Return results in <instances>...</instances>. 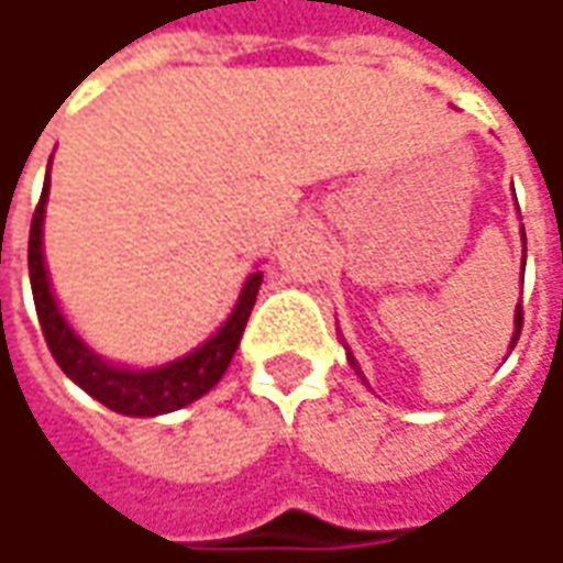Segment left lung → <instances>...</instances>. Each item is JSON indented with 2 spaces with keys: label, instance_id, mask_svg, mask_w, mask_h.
Segmentation results:
<instances>
[{
  "label": "left lung",
  "instance_id": "left-lung-1",
  "mask_svg": "<svg viewBox=\"0 0 563 563\" xmlns=\"http://www.w3.org/2000/svg\"><path fill=\"white\" fill-rule=\"evenodd\" d=\"M514 327H517V333H514L511 349L517 345V336H520V327H523V305H517V318H514Z\"/></svg>",
  "mask_w": 563,
  "mask_h": 563
}]
</instances>
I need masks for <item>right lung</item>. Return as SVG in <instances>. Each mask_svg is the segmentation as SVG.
I'll list each match as a JSON object with an SVG mask.
<instances>
[{
    "mask_svg": "<svg viewBox=\"0 0 563 563\" xmlns=\"http://www.w3.org/2000/svg\"><path fill=\"white\" fill-rule=\"evenodd\" d=\"M46 192H49V177L43 184V196L33 211L30 221V243H27V267L30 286H33V305H36V318L43 327V336L49 345L52 358L58 361V367L68 374L84 393L102 401L106 408L126 417H155L177 411L189 401L202 398L223 371L230 367V358L236 352V345L243 340L245 320L255 308V296L262 286V274H252L243 286V296L236 301L230 320L221 330L205 342L202 349H196L192 355L155 367V371H124V367H111L108 361L92 355L84 342L74 336L68 320L62 318L58 305L49 292V277H46V264H43V208H46Z\"/></svg>",
    "mask_w": 563,
    "mask_h": 563,
    "instance_id": "1",
    "label": "right lung"
}]
</instances>
